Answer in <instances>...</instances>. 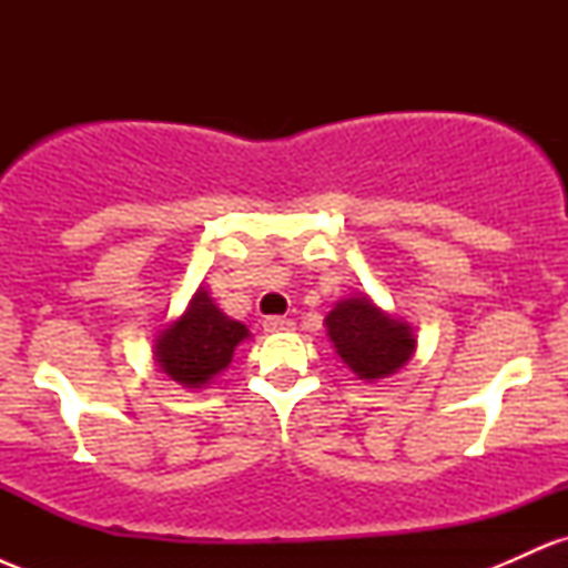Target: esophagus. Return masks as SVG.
<instances>
[{"label":"esophagus","instance_id":"obj_1","mask_svg":"<svg viewBox=\"0 0 568 568\" xmlns=\"http://www.w3.org/2000/svg\"><path fill=\"white\" fill-rule=\"evenodd\" d=\"M293 328V321H288V317H266L264 321V331L266 334H280V331H291Z\"/></svg>","mask_w":568,"mask_h":568}]
</instances>
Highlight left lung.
Instances as JSON below:
<instances>
[{
	"label": "left lung",
	"instance_id": "8db88e82",
	"mask_svg": "<svg viewBox=\"0 0 568 568\" xmlns=\"http://www.w3.org/2000/svg\"><path fill=\"white\" fill-rule=\"evenodd\" d=\"M325 331L342 363L361 382L395 376L416 352V334L408 321L384 312L368 293L338 298L325 315Z\"/></svg>",
	"mask_w": 568,
	"mask_h": 568
}]
</instances>
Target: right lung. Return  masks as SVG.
Segmentation results:
<instances>
[{
    "label": "right lung",
    "instance_id": "add662e5",
    "mask_svg": "<svg viewBox=\"0 0 568 568\" xmlns=\"http://www.w3.org/2000/svg\"><path fill=\"white\" fill-rule=\"evenodd\" d=\"M245 338H251L245 325L224 315L211 291L200 285L186 310L154 336V363L184 389H202L230 368Z\"/></svg>",
    "mask_w": 568,
    "mask_h": 568
}]
</instances>
